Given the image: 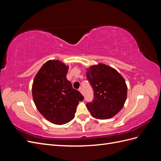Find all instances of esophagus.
<instances>
[{
    "instance_id": "esophagus-1",
    "label": "esophagus",
    "mask_w": 161,
    "mask_h": 161,
    "mask_svg": "<svg viewBox=\"0 0 161 161\" xmlns=\"http://www.w3.org/2000/svg\"><path fill=\"white\" fill-rule=\"evenodd\" d=\"M79 90V91L81 92V93H83V89H82V87H80Z\"/></svg>"
}]
</instances>
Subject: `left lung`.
I'll return each instance as SVG.
<instances>
[{
	"label": "left lung",
	"instance_id": "left-lung-1",
	"mask_svg": "<svg viewBox=\"0 0 161 161\" xmlns=\"http://www.w3.org/2000/svg\"><path fill=\"white\" fill-rule=\"evenodd\" d=\"M94 91V98L86 103L92 116L99 119H109L122 109L127 97V86L119 73L103 64L91 66L86 72Z\"/></svg>",
	"mask_w": 161,
	"mask_h": 161
}]
</instances>
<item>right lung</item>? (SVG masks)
I'll return each instance as SVG.
<instances>
[{
	"instance_id": "1",
	"label": "right lung",
	"mask_w": 161,
	"mask_h": 161,
	"mask_svg": "<svg viewBox=\"0 0 161 161\" xmlns=\"http://www.w3.org/2000/svg\"><path fill=\"white\" fill-rule=\"evenodd\" d=\"M68 66L50 60L36 75L32 86L34 103L40 113L50 122L62 125L75 118L76 107L84 99L66 79Z\"/></svg>"
}]
</instances>
